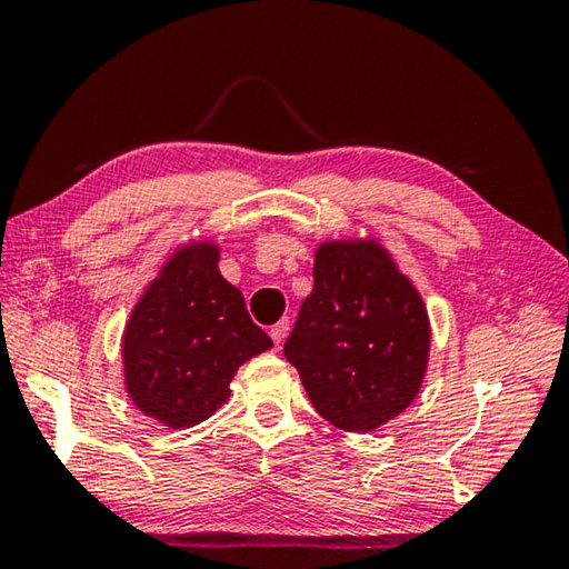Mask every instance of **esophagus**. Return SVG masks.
Returning <instances> with one entry per match:
<instances>
[{"instance_id":"1","label":"esophagus","mask_w":569,"mask_h":569,"mask_svg":"<svg viewBox=\"0 0 569 569\" xmlns=\"http://www.w3.org/2000/svg\"><path fill=\"white\" fill-rule=\"evenodd\" d=\"M287 330H290V320H279L277 325H272V330H269V337H272V342H274L277 350H279V347H282L284 337H287Z\"/></svg>"}]
</instances>
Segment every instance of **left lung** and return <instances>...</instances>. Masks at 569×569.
<instances>
[{
  "label": "left lung",
  "instance_id": "obj_1",
  "mask_svg": "<svg viewBox=\"0 0 569 569\" xmlns=\"http://www.w3.org/2000/svg\"><path fill=\"white\" fill-rule=\"evenodd\" d=\"M312 274L284 357L327 422L370 432L420 392L430 352L422 297L372 239L322 244Z\"/></svg>",
  "mask_w": 569,
  "mask_h": 569
}]
</instances>
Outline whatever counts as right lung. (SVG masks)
<instances>
[{
  "mask_svg": "<svg viewBox=\"0 0 569 569\" xmlns=\"http://www.w3.org/2000/svg\"><path fill=\"white\" fill-rule=\"evenodd\" d=\"M217 262L209 242L182 247L129 317L122 342L127 392L167 427L207 420L229 397L239 365L272 347Z\"/></svg>",
  "mask_w": 569,
  "mask_h": 569,
  "instance_id": "1",
  "label": "right lung"
}]
</instances>
